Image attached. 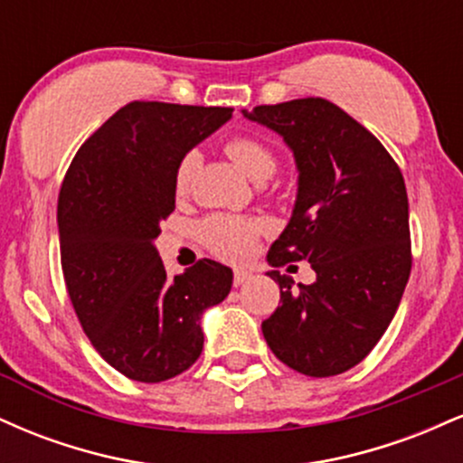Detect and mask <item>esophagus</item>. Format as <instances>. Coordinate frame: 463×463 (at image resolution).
Masks as SVG:
<instances>
[{"label":"esophagus","mask_w":463,"mask_h":463,"mask_svg":"<svg viewBox=\"0 0 463 463\" xmlns=\"http://www.w3.org/2000/svg\"><path fill=\"white\" fill-rule=\"evenodd\" d=\"M252 279V274L248 272V269H235V276H232V283H235V287L248 283V280Z\"/></svg>","instance_id":"obj_1"}]
</instances>
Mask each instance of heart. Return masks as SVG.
<instances>
[{"label":"heart","instance_id":"b5f03b06","mask_svg":"<svg viewBox=\"0 0 463 463\" xmlns=\"http://www.w3.org/2000/svg\"><path fill=\"white\" fill-rule=\"evenodd\" d=\"M226 156L235 163V167L243 176L252 183H263L274 174L276 156L265 143L252 137H232L224 146ZM195 167H198V156L187 154L178 163L176 176H174V189L178 195L187 194L191 178H194ZM261 224L254 220H243V217L215 215L202 224V237L209 243L217 257L228 259V261H243L254 252L257 246Z\"/></svg>","mask_w":463,"mask_h":463}]
</instances>
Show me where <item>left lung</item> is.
Wrapping results in <instances>:
<instances>
[{"label": "left lung", "instance_id": "8db88e82", "mask_svg": "<svg viewBox=\"0 0 463 463\" xmlns=\"http://www.w3.org/2000/svg\"><path fill=\"white\" fill-rule=\"evenodd\" d=\"M241 113L276 132L298 169L294 211L268 263L309 261L316 272L294 287L269 269L280 307L261 324L263 337L296 372L342 374L383 337L411 272L405 180L381 141L326 99Z\"/></svg>", "mask_w": 463, "mask_h": 463}]
</instances>
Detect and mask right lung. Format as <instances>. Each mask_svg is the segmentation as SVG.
<instances>
[{
	"label": "right lung",
	"instance_id": "1",
	"mask_svg": "<svg viewBox=\"0 0 463 463\" xmlns=\"http://www.w3.org/2000/svg\"><path fill=\"white\" fill-rule=\"evenodd\" d=\"M232 109L130 102L84 141L58 195L61 263L84 333L117 372L141 383L180 374L204 346L202 313L232 269L202 259L167 276L154 246L176 206L178 163Z\"/></svg>",
	"mask_w": 463,
	"mask_h": 463
}]
</instances>
